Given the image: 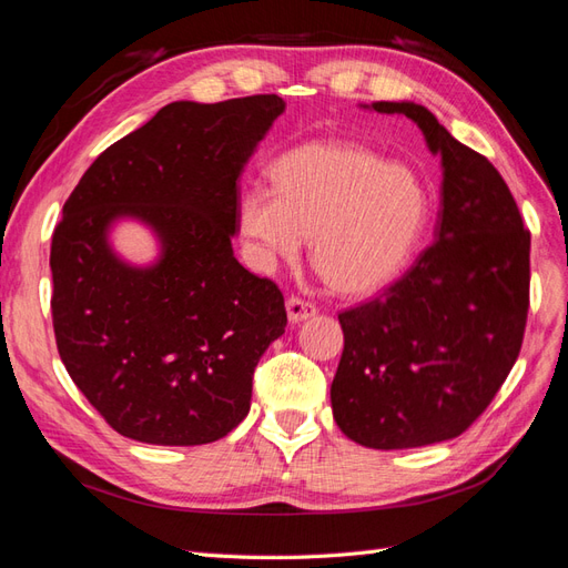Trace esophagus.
I'll use <instances>...</instances> for the list:
<instances>
[{
  "mask_svg": "<svg viewBox=\"0 0 568 568\" xmlns=\"http://www.w3.org/2000/svg\"><path fill=\"white\" fill-rule=\"evenodd\" d=\"M285 310H287V318L293 321V323H300V321H304V318H312V316H316V304H312V302H306V300H302V297H287V302H285Z\"/></svg>",
  "mask_w": 568,
  "mask_h": 568,
  "instance_id": "esophagus-1",
  "label": "esophagus"
}]
</instances>
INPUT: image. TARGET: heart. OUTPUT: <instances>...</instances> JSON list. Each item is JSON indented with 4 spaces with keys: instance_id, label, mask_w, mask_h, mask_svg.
Wrapping results in <instances>:
<instances>
[{
    "instance_id": "obj_1",
    "label": "heart",
    "mask_w": 568,
    "mask_h": 568,
    "mask_svg": "<svg viewBox=\"0 0 568 568\" xmlns=\"http://www.w3.org/2000/svg\"><path fill=\"white\" fill-rule=\"evenodd\" d=\"M271 181L245 190L237 212L258 266L295 262L312 237L316 271L345 295L390 283L430 216L424 178L362 144H300L273 161Z\"/></svg>"
}]
</instances>
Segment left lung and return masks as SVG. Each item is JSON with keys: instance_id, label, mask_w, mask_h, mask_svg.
I'll list each match as a JSON object with an SVG mask.
<instances>
[{"instance_id": "obj_1", "label": "left lung", "mask_w": 568, "mask_h": 568, "mask_svg": "<svg viewBox=\"0 0 568 568\" xmlns=\"http://www.w3.org/2000/svg\"><path fill=\"white\" fill-rule=\"evenodd\" d=\"M404 113L443 159L435 240L383 293L339 312L345 349L331 385L335 424L374 449L452 440L488 409L521 352L530 304V233L505 183L414 102Z\"/></svg>"}]
</instances>
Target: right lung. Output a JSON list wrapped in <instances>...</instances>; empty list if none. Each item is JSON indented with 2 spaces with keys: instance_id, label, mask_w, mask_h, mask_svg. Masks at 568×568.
Wrapping results in <instances>:
<instances>
[{
  "instance_id": "right-lung-1",
  "label": "right lung",
  "mask_w": 568,
  "mask_h": 568,
  "mask_svg": "<svg viewBox=\"0 0 568 568\" xmlns=\"http://www.w3.org/2000/svg\"><path fill=\"white\" fill-rule=\"evenodd\" d=\"M278 94L173 102L106 148L52 235V323L78 390L106 424L150 445H206L250 412L252 376L287 326L285 300L233 256L237 178L281 116ZM121 215L162 240L154 267L105 242Z\"/></svg>"
}]
</instances>
